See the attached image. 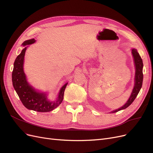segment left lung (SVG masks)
I'll return each instance as SVG.
<instances>
[{
	"label": "left lung",
	"instance_id": "obj_1",
	"mask_svg": "<svg viewBox=\"0 0 153 153\" xmlns=\"http://www.w3.org/2000/svg\"><path fill=\"white\" fill-rule=\"evenodd\" d=\"M131 54L133 58L134 61V65L135 68V78H134V86L133 88V90L131 92V94L129 96V99L121 107H120L116 110H112L110 113H115L118 112V111L124 110L127 107L130 105L133 101L136 98L137 96L138 95V92H140V90L142 88V82H143V62L141 57L140 56L139 53H138L137 50L135 48H133L131 49Z\"/></svg>",
	"mask_w": 153,
	"mask_h": 153
}]
</instances>
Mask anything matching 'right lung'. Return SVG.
I'll list each match as a JSON object with an SVG mask.
<instances>
[{"mask_svg":"<svg viewBox=\"0 0 153 153\" xmlns=\"http://www.w3.org/2000/svg\"><path fill=\"white\" fill-rule=\"evenodd\" d=\"M35 42L34 39H31L22 43V46L24 48L14 62L12 72L13 85L22 103L27 109L39 112H48L56 108L62 103L68 83L61 88L56 100L53 101L48 98L47 92L40 91L30 84L24 72V58L29 45Z\"/></svg>","mask_w":153,"mask_h":153,"instance_id":"right-lung-1","label":"right lung"}]
</instances>
